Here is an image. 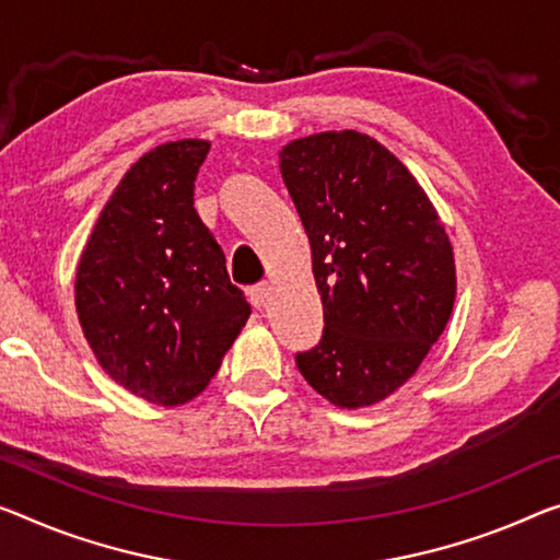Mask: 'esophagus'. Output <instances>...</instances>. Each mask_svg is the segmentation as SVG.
Segmentation results:
<instances>
[{"mask_svg": "<svg viewBox=\"0 0 560 560\" xmlns=\"http://www.w3.org/2000/svg\"><path fill=\"white\" fill-rule=\"evenodd\" d=\"M268 298H270V285H268V282H257V285L250 288V300H253V305L257 310L265 307V303H268Z\"/></svg>", "mask_w": 560, "mask_h": 560, "instance_id": "esophagus-1", "label": "esophagus"}]
</instances>
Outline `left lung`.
<instances>
[{
    "label": "left lung",
    "instance_id": "1",
    "mask_svg": "<svg viewBox=\"0 0 560 560\" xmlns=\"http://www.w3.org/2000/svg\"><path fill=\"white\" fill-rule=\"evenodd\" d=\"M280 172L313 250L323 338L298 352L340 408L388 398L441 338L455 300L448 235L402 162L355 130L290 142Z\"/></svg>",
    "mask_w": 560,
    "mask_h": 560
}]
</instances>
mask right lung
<instances>
[{
    "label": "right lung",
    "mask_w": 560,
    "mask_h": 560,
    "mask_svg": "<svg viewBox=\"0 0 560 560\" xmlns=\"http://www.w3.org/2000/svg\"><path fill=\"white\" fill-rule=\"evenodd\" d=\"M210 142H167L127 170L77 265L84 338L107 373L154 406L200 395L250 317L225 253L195 210Z\"/></svg>",
    "instance_id": "1"
}]
</instances>
